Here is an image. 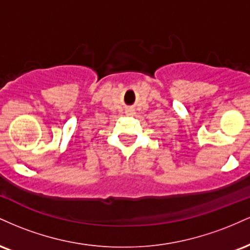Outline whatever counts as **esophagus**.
<instances>
[{"instance_id": "esophagus-1", "label": "esophagus", "mask_w": 250, "mask_h": 250, "mask_svg": "<svg viewBox=\"0 0 250 250\" xmlns=\"http://www.w3.org/2000/svg\"><path fill=\"white\" fill-rule=\"evenodd\" d=\"M128 113H129V114H133L134 110H128Z\"/></svg>"}]
</instances>
